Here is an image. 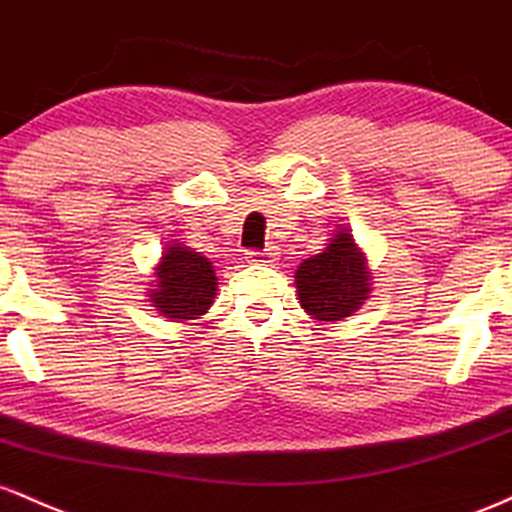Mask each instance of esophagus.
<instances>
[{
    "mask_svg": "<svg viewBox=\"0 0 512 512\" xmlns=\"http://www.w3.org/2000/svg\"><path fill=\"white\" fill-rule=\"evenodd\" d=\"M275 249H261V251H256V249H251L249 254H246V258H249L251 263H258V266H268V263H273L275 261Z\"/></svg>",
    "mask_w": 512,
    "mask_h": 512,
    "instance_id": "1",
    "label": "esophagus"
}]
</instances>
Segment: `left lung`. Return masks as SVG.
Segmentation results:
<instances>
[{
	"label": "left lung",
	"instance_id": "1",
	"mask_svg": "<svg viewBox=\"0 0 512 512\" xmlns=\"http://www.w3.org/2000/svg\"><path fill=\"white\" fill-rule=\"evenodd\" d=\"M302 309L319 321H341L363 307L370 295L365 256L348 232H338L317 256L300 263L295 273Z\"/></svg>",
	"mask_w": 512,
	"mask_h": 512
}]
</instances>
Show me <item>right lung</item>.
<instances>
[{
    "instance_id": "add662e5",
    "label": "right lung",
    "mask_w": 512,
    "mask_h": 512,
    "mask_svg": "<svg viewBox=\"0 0 512 512\" xmlns=\"http://www.w3.org/2000/svg\"><path fill=\"white\" fill-rule=\"evenodd\" d=\"M152 302L169 319H198L215 302L217 278L210 261L188 246L171 244L157 266Z\"/></svg>"
}]
</instances>
